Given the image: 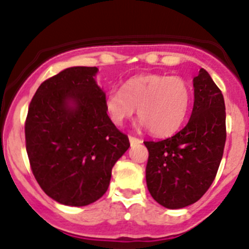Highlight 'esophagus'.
<instances>
[{
  "label": "esophagus",
  "mask_w": 249,
  "mask_h": 249,
  "mask_svg": "<svg viewBox=\"0 0 249 249\" xmlns=\"http://www.w3.org/2000/svg\"><path fill=\"white\" fill-rule=\"evenodd\" d=\"M129 141H130V144H131V145L141 144V142H142V140H141V139L135 138V136H129Z\"/></svg>",
  "instance_id": "1"
}]
</instances>
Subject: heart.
<instances>
[{
    "label": "heart",
    "instance_id": "1",
    "mask_svg": "<svg viewBox=\"0 0 249 249\" xmlns=\"http://www.w3.org/2000/svg\"><path fill=\"white\" fill-rule=\"evenodd\" d=\"M191 103V87L178 75L141 74L105 95L104 105L115 125H122L138 108L141 124L152 135L167 136L182 125Z\"/></svg>",
    "mask_w": 249,
    "mask_h": 249
}]
</instances>
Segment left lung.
Segmentation results:
<instances>
[{
    "label": "left lung",
    "instance_id": "left-lung-1",
    "mask_svg": "<svg viewBox=\"0 0 249 249\" xmlns=\"http://www.w3.org/2000/svg\"><path fill=\"white\" fill-rule=\"evenodd\" d=\"M189 123L161 141H144L149 151L146 185L152 198L171 210L198 201L213 182L226 142L222 91L203 68L194 78Z\"/></svg>",
    "mask_w": 249,
    "mask_h": 249
}]
</instances>
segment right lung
<instances>
[{
	"mask_svg": "<svg viewBox=\"0 0 249 249\" xmlns=\"http://www.w3.org/2000/svg\"><path fill=\"white\" fill-rule=\"evenodd\" d=\"M97 67H71L42 83L24 124L26 150L41 189L57 202L87 206L107 192L129 149L105 110Z\"/></svg>",
	"mask_w": 249,
	"mask_h": 249,
	"instance_id": "1",
	"label": "right lung"
}]
</instances>
